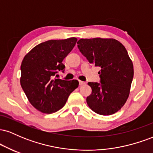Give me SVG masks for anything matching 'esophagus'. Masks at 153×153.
Masks as SVG:
<instances>
[{
    "instance_id": "34e87169",
    "label": "esophagus",
    "mask_w": 153,
    "mask_h": 153,
    "mask_svg": "<svg viewBox=\"0 0 153 153\" xmlns=\"http://www.w3.org/2000/svg\"><path fill=\"white\" fill-rule=\"evenodd\" d=\"M79 84H80V85H85V82H83V81H81V80H80V81H79Z\"/></svg>"
}]
</instances>
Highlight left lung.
<instances>
[{"label":"left lung","mask_w":153,"mask_h":153,"mask_svg":"<svg viewBox=\"0 0 153 153\" xmlns=\"http://www.w3.org/2000/svg\"><path fill=\"white\" fill-rule=\"evenodd\" d=\"M78 45L89 62L101 68V83L88 82L92 93L87 97V104L98 114H114L125 104L134 76L127 50L114 39H80Z\"/></svg>","instance_id":"left-lung-1"}]
</instances>
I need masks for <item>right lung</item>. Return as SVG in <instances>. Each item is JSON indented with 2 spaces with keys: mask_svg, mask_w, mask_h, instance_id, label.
<instances>
[{
  "mask_svg": "<svg viewBox=\"0 0 153 153\" xmlns=\"http://www.w3.org/2000/svg\"><path fill=\"white\" fill-rule=\"evenodd\" d=\"M77 40L75 37L49 40L35 46L23 59L21 85L31 104L42 113L52 114L62 108L78 87L77 80L54 78L57 71H64L62 60Z\"/></svg>",
  "mask_w": 153,
  "mask_h": 153,
  "instance_id": "add662e5",
  "label": "right lung"
}]
</instances>
